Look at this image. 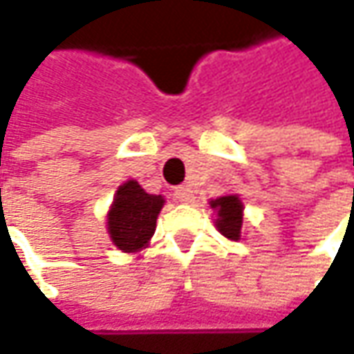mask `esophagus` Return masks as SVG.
Listing matches in <instances>:
<instances>
[{"label":"esophagus","instance_id":"1","mask_svg":"<svg viewBox=\"0 0 354 354\" xmlns=\"http://www.w3.org/2000/svg\"><path fill=\"white\" fill-rule=\"evenodd\" d=\"M173 197L177 198L179 203H189V201H193V189H191V187H187V185H183V187H177V189H175V193H173Z\"/></svg>","mask_w":354,"mask_h":354}]
</instances>
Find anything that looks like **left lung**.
<instances>
[{"mask_svg": "<svg viewBox=\"0 0 354 354\" xmlns=\"http://www.w3.org/2000/svg\"><path fill=\"white\" fill-rule=\"evenodd\" d=\"M211 209L216 211V221L214 225L223 236L230 240H240V230H242V211L244 205L238 198V195H226V197L212 198Z\"/></svg>", "mask_w": 354, "mask_h": 354, "instance_id": "8db88e82", "label": "left lung"}]
</instances>
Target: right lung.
Listing matches in <instances>:
<instances>
[{
  "label": "right lung",
  "instance_id": "obj_1",
  "mask_svg": "<svg viewBox=\"0 0 354 354\" xmlns=\"http://www.w3.org/2000/svg\"><path fill=\"white\" fill-rule=\"evenodd\" d=\"M161 195H149L138 181H126L116 191L108 212V234L120 250L138 252L156 232L157 214L163 207Z\"/></svg>",
  "mask_w": 354,
  "mask_h": 354
}]
</instances>
